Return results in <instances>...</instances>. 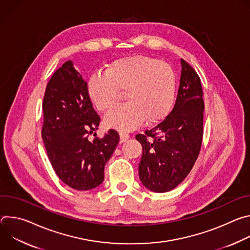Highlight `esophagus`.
Wrapping results in <instances>:
<instances>
[{"mask_svg":"<svg viewBox=\"0 0 250 250\" xmlns=\"http://www.w3.org/2000/svg\"><path fill=\"white\" fill-rule=\"evenodd\" d=\"M129 138V135L124 131H120V142L123 144V142L126 141Z\"/></svg>","mask_w":250,"mask_h":250,"instance_id":"esophagus-1","label":"esophagus"}]
</instances>
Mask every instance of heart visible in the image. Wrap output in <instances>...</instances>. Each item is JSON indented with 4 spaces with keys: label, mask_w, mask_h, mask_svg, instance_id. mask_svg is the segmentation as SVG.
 I'll return each instance as SVG.
<instances>
[{
    "label": "heart",
    "mask_w": 250,
    "mask_h": 250,
    "mask_svg": "<svg viewBox=\"0 0 250 250\" xmlns=\"http://www.w3.org/2000/svg\"><path fill=\"white\" fill-rule=\"evenodd\" d=\"M88 94L96 109L104 112L113 106L125 91L127 100L104 117L105 125L121 130H131L146 119L155 123L172 109L176 78L172 67L155 58L130 56L115 60L104 71L88 80Z\"/></svg>",
    "instance_id": "b5f03b06"
}]
</instances>
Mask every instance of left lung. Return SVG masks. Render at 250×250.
<instances>
[{
	"label": "left lung",
	"mask_w": 250,
	"mask_h": 250,
	"mask_svg": "<svg viewBox=\"0 0 250 250\" xmlns=\"http://www.w3.org/2000/svg\"><path fill=\"white\" fill-rule=\"evenodd\" d=\"M181 66L174 108L154 127L135 135L142 146L140 181L156 193L168 192L185 179L202 146L205 104L201 79L184 59Z\"/></svg>",
	"instance_id": "1"
}]
</instances>
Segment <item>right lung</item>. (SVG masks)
<instances>
[{
	"instance_id": "add662e5",
	"label": "right lung",
	"mask_w": 250,
	"mask_h": 250,
	"mask_svg": "<svg viewBox=\"0 0 250 250\" xmlns=\"http://www.w3.org/2000/svg\"><path fill=\"white\" fill-rule=\"evenodd\" d=\"M87 86L73 62L66 61L50 78L42 103V136L49 161L59 179L79 191L102 184L104 165L120 141L114 129L89 140L101 119Z\"/></svg>"
}]
</instances>
